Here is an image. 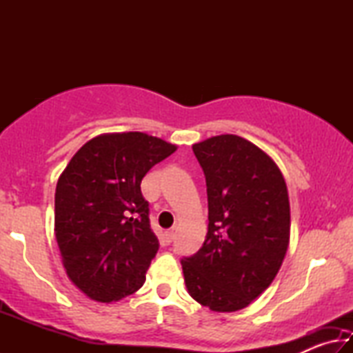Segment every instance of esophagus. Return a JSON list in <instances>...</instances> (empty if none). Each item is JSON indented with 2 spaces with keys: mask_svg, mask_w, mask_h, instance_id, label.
<instances>
[{
  "mask_svg": "<svg viewBox=\"0 0 353 353\" xmlns=\"http://www.w3.org/2000/svg\"><path fill=\"white\" fill-rule=\"evenodd\" d=\"M163 238H165V243L170 244L172 240H174V230H166Z\"/></svg>",
  "mask_w": 353,
  "mask_h": 353,
  "instance_id": "1",
  "label": "esophagus"
}]
</instances>
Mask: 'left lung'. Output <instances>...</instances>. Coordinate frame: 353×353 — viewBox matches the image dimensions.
Listing matches in <instances>:
<instances>
[{
  "label": "left lung",
  "instance_id": "1",
  "mask_svg": "<svg viewBox=\"0 0 353 353\" xmlns=\"http://www.w3.org/2000/svg\"><path fill=\"white\" fill-rule=\"evenodd\" d=\"M207 183L208 232L181 260L190 296L212 312H236L259 297L290 243V201L274 160L238 135L193 145Z\"/></svg>",
  "mask_w": 353,
  "mask_h": 353
}]
</instances>
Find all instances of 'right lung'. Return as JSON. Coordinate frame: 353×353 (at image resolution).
Listing matches in <instances>:
<instances>
[{
  "instance_id": "1",
  "label": "right lung",
  "mask_w": 353,
  "mask_h": 353,
  "mask_svg": "<svg viewBox=\"0 0 353 353\" xmlns=\"http://www.w3.org/2000/svg\"><path fill=\"white\" fill-rule=\"evenodd\" d=\"M174 151L143 132L99 135L59 177L56 240L70 280L93 301H118L145 283L159 240L140 183Z\"/></svg>"
}]
</instances>
